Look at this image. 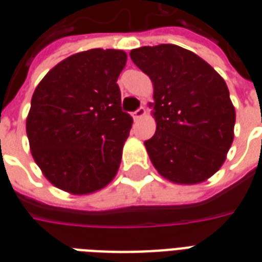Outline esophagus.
<instances>
[{"mask_svg":"<svg viewBox=\"0 0 262 262\" xmlns=\"http://www.w3.org/2000/svg\"><path fill=\"white\" fill-rule=\"evenodd\" d=\"M144 115H146V108H144V106H140L137 111H135V112L132 114V116H133V119L135 120H139L140 118H143Z\"/></svg>","mask_w":262,"mask_h":262,"instance_id":"34e87169","label":"esophagus"}]
</instances>
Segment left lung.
<instances>
[{
  "label": "left lung",
  "instance_id": "8db88e82",
  "mask_svg": "<svg viewBox=\"0 0 262 262\" xmlns=\"http://www.w3.org/2000/svg\"><path fill=\"white\" fill-rule=\"evenodd\" d=\"M130 59L153 81L157 129L144 146L156 170L176 184L208 180L234 137L236 112L225 80L177 45L135 49Z\"/></svg>",
  "mask_w": 262,
  "mask_h": 262
}]
</instances>
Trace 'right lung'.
<instances>
[{"mask_svg":"<svg viewBox=\"0 0 262 262\" xmlns=\"http://www.w3.org/2000/svg\"><path fill=\"white\" fill-rule=\"evenodd\" d=\"M126 53L92 49L45 75L26 119L32 156L45 177L67 192L91 193L114 180L133 119L116 84Z\"/></svg>","mask_w":262,"mask_h":262,"instance_id":"1","label":"right lung"}]
</instances>
